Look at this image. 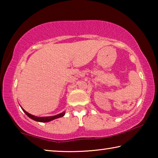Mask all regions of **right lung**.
I'll return each instance as SVG.
<instances>
[{
	"label": "right lung",
	"instance_id": "1",
	"mask_svg": "<svg viewBox=\"0 0 158 158\" xmlns=\"http://www.w3.org/2000/svg\"><path fill=\"white\" fill-rule=\"evenodd\" d=\"M23 111L24 113L27 115V116L31 118V119L34 120V121H38V122H42V123H45V122H49L52 121L53 119H56V118H60V117H63L64 115H65V112H63V113H61L60 114H58V115H56V116H47V117H37V116H34L33 115H31L30 114H28V112H26L25 110Z\"/></svg>",
	"mask_w": 158,
	"mask_h": 158
}]
</instances>
